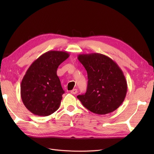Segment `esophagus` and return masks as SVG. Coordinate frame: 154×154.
Wrapping results in <instances>:
<instances>
[{
  "mask_svg": "<svg viewBox=\"0 0 154 154\" xmlns=\"http://www.w3.org/2000/svg\"><path fill=\"white\" fill-rule=\"evenodd\" d=\"M77 89H73L72 91H71V93L73 94H77Z\"/></svg>",
  "mask_w": 154,
  "mask_h": 154,
  "instance_id": "obj_1",
  "label": "esophagus"
}]
</instances>
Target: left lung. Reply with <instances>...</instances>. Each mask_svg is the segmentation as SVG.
Returning <instances> with one entry per match:
<instances>
[{
    "mask_svg": "<svg viewBox=\"0 0 154 154\" xmlns=\"http://www.w3.org/2000/svg\"><path fill=\"white\" fill-rule=\"evenodd\" d=\"M78 60L87 72L88 85L85 94L77 98L91 112L106 114L116 110L125 99L127 82L121 69L103 54H80Z\"/></svg>",
    "mask_w": 154,
    "mask_h": 154,
    "instance_id": "left-lung-1",
    "label": "left lung"
}]
</instances>
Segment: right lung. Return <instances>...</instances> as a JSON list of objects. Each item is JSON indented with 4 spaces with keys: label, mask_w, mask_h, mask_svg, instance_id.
<instances>
[{
    "label": "right lung",
    "mask_w": 154,
    "mask_h": 154,
    "mask_svg": "<svg viewBox=\"0 0 154 154\" xmlns=\"http://www.w3.org/2000/svg\"><path fill=\"white\" fill-rule=\"evenodd\" d=\"M69 56L66 51H49L28 69L21 82V98L26 109L35 115L49 116L60 107L65 91L57 69Z\"/></svg>",
    "instance_id": "add662e5"
}]
</instances>
